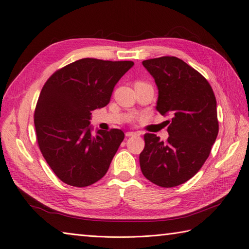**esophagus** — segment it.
<instances>
[{
    "label": "esophagus",
    "instance_id": "esophagus-1",
    "mask_svg": "<svg viewBox=\"0 0 249 249\" xmlns=\"http://www.w3.org/2000/svg\"><path fill=\"white\" fill-rule=\"evenodd\" d=\"M135 135H138V133H136V132H126V133H125V136H126V137L135 136Z\"/></svg>",
    "mask_w": 249,
    "mask_h": 249
}]
</instances>
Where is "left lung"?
I'll return each instance as SVG.
<instances>
[{"label": "left lung", "mask_w": 249, "mask_h": 249, "mask_svg": "<svg viewBox=\"0 0 249 249\" xmlns=\"http://www.w3.org/2000/svg\"><path fill=\"white\" fill-rule=\"evenodd\" d=\"M142 64L159 90L157 110L172 118L166 141L144 135L140 168L152 183L176 187L196 175L211 153L219 131L216 97L207 79L177 57L148 59Z\"/></svg>", "instance_id": "8db88e82"}]
</instances>
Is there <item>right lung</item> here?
I'll return each instance as SVG.
<instances>
[{"mask_svg": "<svg viewBox=\"0 0 249 249\" xmlns=\"http://www.w3.org/2000/svg\"><path fill=\"white\" fill-rule=\"evenodd\" d=\"M133 61L77 60L56 71L43 85L34 124L40 152L55 175L87 187L106 175L124 138L122 130L91 134V111L107 106L113 89Z\"/></svg>", "mask_w": 249, "mask_h": 249, "instance_id": "right-lung-1", "label": "right lung"}]
</instances>
